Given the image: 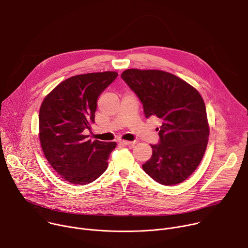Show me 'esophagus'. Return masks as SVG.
Returning <instances> with one entry per match:
<instances>
[{
  "instance_id": "1",
  "label": "esophagus",
  "mask_w": 248,
  "mask_h": 248,
  "mask_svg": "<svg viewBox=\"0 0 248 248\" xmlns=\"http://www.w3.org/2000/svg\"><path fill=\"white\" fill-rule=\"evenodd\" d=\"M121 143H122V144H124V145L132 146V145H134V144H136V143H137V141H136V140H134V141H126V140H123V141H121Z\"/></svg>"
}]
</instances>
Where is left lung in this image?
I'll return each instance as SVG.
<instances>
[{
	"label": "left lung",
	"instance_id": "left-lung-1",
	"mask_svg": "<svg viewBox=\"0 0 248 248\" xmlns=\"http://www.w3.org/2000/svg\"><path fill=\"white\" fill-rule=\"evenodd\" d=\"M121 78L143 105L145 117L162 125L144 171L164 186L183 183L200 164L208 143L206 107L199 92L185 80L157 69H126Z\"/></svg>",
	"mask_w": 248,
	"mask_h": 248
}]
</instances>
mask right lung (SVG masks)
Returning <instances> with one entry per match:
<instances>
[{"label":"right lung","instance_id":"right-lung-1","mask_svg":"<svg viewBox=\"0 0 248 248\" xmlns=\"http://www.w3.org/2000/svg\"><path fill=\"white\" fill-rule=\"evenodd\" d=\"M118 77L115 72L69 78L43 100L39 138L46 159L62 179L79 186L94 182L107 170L116 142L87 139L101 93Z\"/></svg>","mask_w":248,"mask_h":248}]
</instances>
